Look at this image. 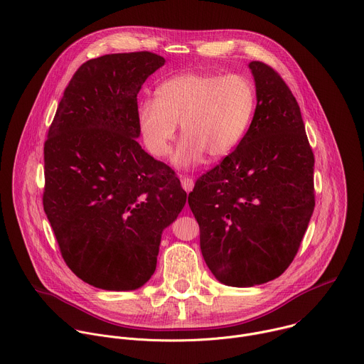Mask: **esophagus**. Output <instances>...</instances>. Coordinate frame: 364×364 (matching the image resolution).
<instances>
[{"label":"esophagus","instance_id":"esophagus-1","mask_svg":"<svg viewBox=\"0 0 364 364\" xmlns=\"http://www.w3.org/2000/svg\"><path fill=\"white\" fill-rule=\"evenodd\" d=\"M179 178H181L182 188H183L186 192H191V191L193 189V185H195L193 179H192V178H189V176H185V175H179Z\"/></svg>","mask_w":364,"mask_h":364}]
</instances>
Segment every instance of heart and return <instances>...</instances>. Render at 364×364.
<instances>
[{
    "instance_id": "heart-1",
    "label": "heart",
    "mask_w": 364,
    "mask_h": 364,
    "mask_svg": "<svg viewBox=\"0 0 364 364\" xmlns=\"http://www.w3.org/2000/svg\"><path fill=\"white\" fill-rule=\"evenodd\" d=\"M255 87L244 75L183 73L165 80L154 100L137 107V124L144 146L155 158L169 156L181 123L183 140L173 162L181 168L205 158L228 156L247 133L255 110Z\"/></svg>"
}]
</instances>
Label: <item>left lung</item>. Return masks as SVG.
I'll list each match as a JSON object with an SVG mask.
<instances>
[{"instance_id": "left-lung-1", "label": "left lung", "mask_w": 364, "mask_h": 364, "mask_svg": "<svg viewBox=\"0 0 364 364\" xmlns=\"http://www.w3.org/2000/svg\"><path fill=\"white\" fill-rule=\"evenodd\" d=\"M257 107L245 136L199 176L188 203L216 279L252 287L279 277L299 252L314 210V154L300 106L278 73L251 61Z\"/></svg>"}]
</instances>
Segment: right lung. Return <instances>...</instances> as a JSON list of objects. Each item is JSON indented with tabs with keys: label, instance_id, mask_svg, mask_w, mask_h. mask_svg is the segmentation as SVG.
Here are the masks:
<instances>
[{
	"label": "right lung",
	"instance_id": "obj_1",
	"mask_svg": "<svg viewBox=\"0 0 364 364\" xmlns=\"http://www.w3.org/2000/svg\"><path fill=\"white\" fill-rule=\"evenodd\" d=\"M164 64L151 51L83 63L48 127L44 212L67 267L97 288L129 291L146 282L162 231L186 202L175 171L136 140L137 93Z\"/></svg>",
	"mask_w": 364,
	"mask_h": 364
}]
</instances>
